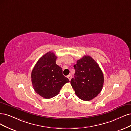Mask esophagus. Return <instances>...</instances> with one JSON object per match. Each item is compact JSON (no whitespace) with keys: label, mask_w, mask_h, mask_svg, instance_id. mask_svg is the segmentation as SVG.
<instances>
[{"label":"esophagus","mask_w":131,"mask_h":131,"mask_svg":"<svg viewBox=\"0 0 131 131\" xmlns=\"http://www.w3.org/2000/svg\"><path fill=\"white\" fill-rule=\"evenodd\" d=\"M72 77V76L71 74H69V75H67V78H68V79H69V81H71Z\"/></svg>","instance_id":"34e87169"}]
</instances>
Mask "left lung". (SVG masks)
I'll return each mask as SVG.
<instances>
[{
  "mask_svg": "<svg viewBox=\"0 0 131 131\" xmlns=\"http://www.w3.org/2000/svg\"><path fill=\"white\" fill-rule=\"evenodd\" d=\"M74 78L71 84L78 97L90 101L98 95L102 89L104 77L102 70L94 59L84 56L74 65Z\"/></svg>",
  "mask_w": 131,
  "mask_h": 131,
  "instance_id": "1",
  "label": "left lung"
}]
</instances>
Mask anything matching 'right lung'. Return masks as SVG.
<instances>
[{
    "mask_svg": "<svg viewBox=\"0 0 131 131\" xmlns=\"http://www.w3.org/2000/svg\"><path fill=\"white\" fill-rule=\"evenodd\" d=\"M57 56L49 52L41 57L34 67L31 82L37 94L45 99H50L59 93L69 80L62 74V70L56 63Z\"/></svg>",
    "mask_w": 131,
    "mask_h": 131,
    "instance_id": "obj_1",
    "label": "right lung"
}]
</instances>
